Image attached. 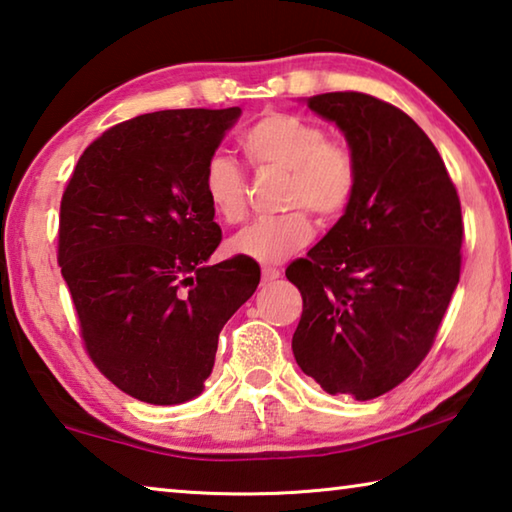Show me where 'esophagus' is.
<instances>
[{"label":"esophagus","mask_w":512,"mask_h":512,"mask_svg":"<svg viewBox=\"0 0 512 512\" xmlns=\"http://www.w3.org/2000/svg\"><path fill=\"white\" fill-rule=\"evenodd\" d=\"M280 278V271L278 269H273V266H264L262 269V282L266 285V282H273V280H278Z\"/></svg>","instance_id":"1"}]
</instances>
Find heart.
<instances>
[{"mask_svg": "<svg viewBox=\"0 0 512 512\" xmlns=\"http://www.w3.org/2000/svg\"><path fill=\"white\" fill-rule=\"evenodd\" d=\"M241 148L255 168L289 173L285 207L278 218H262L232 239L230 250L262 264H278L312 241V212L321 223L346 214L358 191L360 166L353 148L328 139V132L298 113L269 111L241 136ZM202 191L225 223L237 225L248 214V180L237 161L212 154L202 170Z\"/></svg>", "mask_w": 512, "mask_h": 512, "instance_id": "heart-1", "label": "heart"}]
</instances>
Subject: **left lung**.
Wrapping results in <instances>:
<instances>
[{
  "instance_id": "obj_1",
  "label": "left lung",
  "mask_w": 512,
  "mask_h": 512,
  "mask_svg": "<svg viewBox=\"0 0 512 512\" xmlns=\"http://www.w3.org/2000/svg\"><path fill=\"white\" fill-rule=\"evenodd\" d=\"M307 107L346 134L360 182L346 214L287 266L303 296L291 348L328 394L369 401L433 348L460 280V198L433 141L394 104L344 91Z\"/></svg>"
}]
</instances>
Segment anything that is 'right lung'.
<instances>
[{
	"label": "right lung",
	"instance_id": "add662e5",
	"mask_svg": "<svg viewBox=\"0 0 512 512\" xmlns=\"http://www.w3.org/2000/svg\"><path fill=\"white\" fill-rule=\"evenodd\" d=\"M241 116L168 109L109 127L88 145L61 198L59 266L88 358L134 399L198 396L218 332L255 294L259 266L207 264L223 234L202 170Z\"/></svg>",
	"mask_w": 512,
	"mask_h": 512
}]
</instances>
